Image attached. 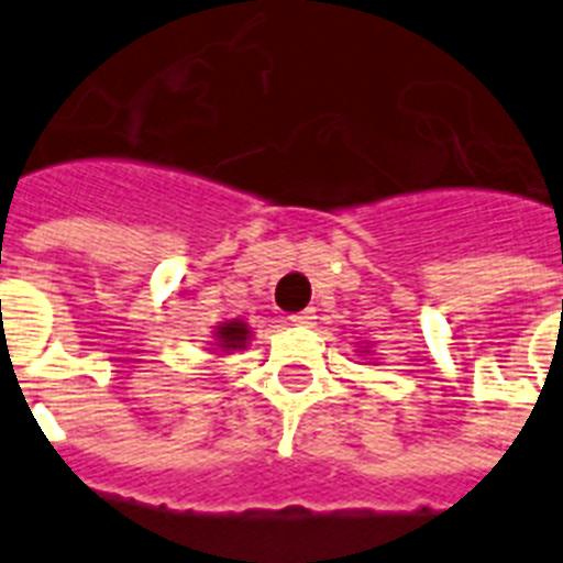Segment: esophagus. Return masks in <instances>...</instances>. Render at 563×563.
<instances>
[{
    "label": "esophagus",
    "instance_id": "obj_1",
    "mask_svg": "<svg viewBox=\"0 0 563 563\" xmlns=\"http://www.w3.org/2000/svg\"><path fill=\"white\" fill-rule=\"evenodd\" d=\"M311 320H314V311H300V314L288 317V322H291V325H309Z\"/></svg>",
    "mask_w": 563,
    "mask_h": 563
}]
</instances>
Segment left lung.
Listing matches in <instances>:
<instances>
[{"mask_svg": "<svg viewBox=\"0 0 563 563\" xmlns=\"http://www.w3.org/2000/svg\"><path fill=\"white\" fill-rule=\"evenodd\" d=\"M360 354H363V351H360Z\"/></svg>", "mask_w": 563, "mask_h": 563, "instance_id": "obj_1", "label": "left lung"}]
</instances>
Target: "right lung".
Segmentation results:
<instances>
[{
  "mask_svg": "<svg viewBox=\"0 0 563 563\" xmlns=\"http://www.w3.org/2000/svg\"><path fill=\"white\" fill-rule=\"evenodd\" d=\"M214 340L209 342L214 354H232V351L246 349V342L252 340V329L243 320H227L221 325H214Z\"/></svg>",
  "mask_w": 563,
  "mask_h": 563,
  "instance_id": "right-lung-1",
  "label": "right lung"
}]
</instances>
